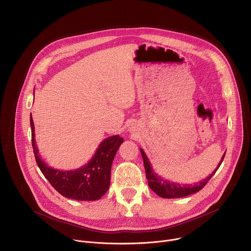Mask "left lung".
I'll return each mask as SVG.
<instances>
[{
  "label": "left lung",
  "mask_w": 251,
  "mask_h": 251,
  "mask_svg": "<svg viewBox=\"0 0 251 251\" xmlns=\"http://www.w3.org/2000/svg\"><path fill=\"white\" fill-rule=\"evenodd\" d=\"M140 152H141V155L143 158V162H144L146 177L148 180V185H149L150 189L152 191H154L159 197L164 198V199H176V198L187 197V196H190L192 194H195V193L201 191L207 184V182L210 180L211 176L216 174V172L222 165V163L225 159V155H226V154H224V156H223L221 162L219 163L218 167L216 168V170L211 173V175H209L207 177H205L204 180L201 181L200 183H196L194 185H181V184H176V183H173V182L164 180L163 177H161L156 173H154V171L151 168L150 162H149L146 154L144 153V151L140 149Z\"/></svg>",
  "instance_id": "obj_1"
}]
</instances>
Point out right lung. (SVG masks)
Segmentation results:
<instances>
[{
	"label": "right lung",
	"mask_w": 251,
	"mask_h": 251,
	"mask_svg": "<svg viewBox=\"0 0 251 251\" xmlns=\"http://www.w3.org/2000/svg\"><path fill=\"white\" fill-rule=\"evenodd\" d=\"M30 127L35 161L47 180L61 196L76 201H96L108 191L112 162L123 143L122 137L115 135L102 141L93 158L85 166L75 171H60L49 167L40 157L31 117Z\"/></svg>",
	"instance_id": "obj_1"
}]
</instances>
